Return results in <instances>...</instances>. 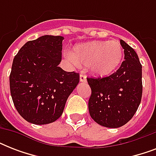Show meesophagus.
Listing matches in <instances>:
<instances>
[{
  "mask_svg": "<svg viewBox=\"0 0 156 156\" xmlns=\"http://www.w3.org/2000/svg\"><path fill=\"white\" fill-rule=\"evenodd\" d=\"M80 82L82 83H86L87 82V76L83 73H81L80 74Z\"/></svg>",
  "mask_w": 156,
  "mask_h": 156,
  "instance_id": "34e87169",
  "label": "esophagus"
}]
</instances>
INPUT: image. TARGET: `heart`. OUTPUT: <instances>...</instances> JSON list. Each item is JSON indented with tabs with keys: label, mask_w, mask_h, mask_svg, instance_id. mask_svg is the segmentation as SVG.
Returning a JSON list of instances; mask_svg holds the SVG:
<instances>
[{
	"label": "heart",
	"mask_w": 156,
	"mask_h": 156,
	"mask_svg": "<svg viewBox=\"0 0 156 156\" xmlns=\"http://www.w3.org/2000/svg\"><path fill=\"white\" fill-rule=\"evenodd\" d=\"M123 49L116 40L92 41L75 45L69 58L75 66H87L96 76L110 75L121 65Z\"/></svg>",
	"instance_id": "1"
}]
</instances>
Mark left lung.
Returning a JSON list of instances; mask_svg holds the SVG:
<instances>
[{
  "label": "left lung",
  "instance_id": "1",
  "mask_svg": "<svg viewBox=\"0 0 156 156\" xmlns=\"http://www.w3.org/2000/svg\"><path fill=\"white\" fill-rule=\"evenodd\" d=\"M125 61L120 68L104 78H87L91 89L88 108L91 118L100 126L118 128L135 114L143 94L142 65L136 52L120 40Z\"/></svg>",
  "mask_w": 156,
  "mask_h": 156
}]
</instances>
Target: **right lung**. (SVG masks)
<instances>
[{"instance_id":"obj_1","label":"right lung","mask_w":156,"mask_h":156,"mask_svg":"<svg viewBox=\"0 0 156 156\" xmlns=\"http://www.w3.org/2000/svg\"><path fill=\"white\" fill-rule=\"evenodd\" d=\"M62 36L43 35L28 41L13 61L9 87L13 104L26 121L35 125L54 122L79 83V74L66 72L61 61Z\"/></svg>"}]
</instances>
